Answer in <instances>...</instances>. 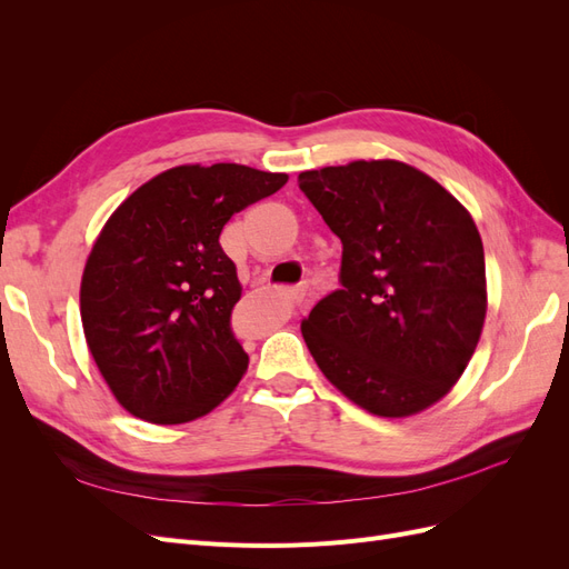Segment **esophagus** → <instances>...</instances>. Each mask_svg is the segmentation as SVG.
<instances>
[{"label": "esophagus", "instance_id": "esophagus-1", "mask_svg": "<svg viewBox=\"0 0 569 569\" xmlns=\"http://www.w3.org/2000/svg\"><path fill=\"white\" fill-rule=\"evenodd\" d=\"M289 297L297 306H301V303H306V289H291Z\"/></svg>", "mask_w": 569, "mask_h": 569}]
</instances>
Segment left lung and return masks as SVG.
<instances>
[{"label":"left lung","instance_id":"1","mask_svg":"<svg viewBox=\"0 0 569 569\" xmlns=\"http://www.w3.org/2000/svg\"><path fill=\"white\" fill-rule=\"evenodd\" d=\"M341 239V289L301 320L318 368L380 418L418 416L453 389L487 318L485 247L470 211L403 161L299 176Z\"/></svg>","mask_w":569,"mask_h":569}]
</instances>
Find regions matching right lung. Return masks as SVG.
Listing matches in <instances>:
<instances>
[{
	"instance_id": "1",
	"label": "right lung",
	"mask_w": 569,
	"mask_h": 569,
	"mask_svg": "<svg viewBox=\"0 0 569 569\" xmlns=\"http://www.w3.org/2000/svg\"><path fill=\"white\" fill-rule=\"evenodd\" d=\"M289 180L239 163L168 168L118 206L80 282L88 349L116 401L153 425L192 422L242 380L230 316L242 299L218 237Z\"/></svg>"
}]
</instances>
